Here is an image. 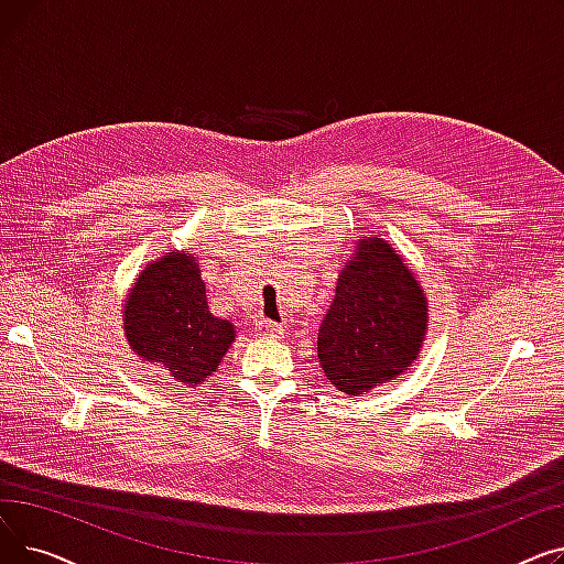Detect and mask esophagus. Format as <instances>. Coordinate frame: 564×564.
<instances>
[{
  "instance_id": "obj_1",
  "label": "esophagus",
  "mask_w": 564,
  "mask_h": 564,
  "mask_svg": "<svg viewBox=\"0 0 564 564\" xmlns=\"http://www.w3.org/2000/svg\"><path fill=\"white\" fill-rule=\"evenodd\" d=\"M256 332H258V336H262V338H283V327L281 324H274V322H270V319H258V324H256Z\"/></svg>"
}]
</instances>
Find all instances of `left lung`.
<instances>
[{"instance_id": "obj_1", "label": "left lung", "mask_w": 564, "mask_h": 564, "mask_svg": "<svg viewBox=\"0 0 564 564\" xmlns=\"http://www.w3.org/2000/svg\"><path fill=\"white\" fill-rule=\"evenodd\" d=\"M427 297L409 262L379 235L343 262L317 332V359L343 395H366L411 368L427 336Z\"/></svg>"}]
</instances>
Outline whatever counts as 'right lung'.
I'll return each mask as SVG.
<instances>
[{
	"label": "right lung",
	"instance_id": "obj_1",
	"mask_svg": "<svg viewBox=\"0 0 564 564\" xmlns=\"http://www.w3.org/2000/svg\"><path fill=\"white\" fill-rule=\"evenodd\" d=\"M123 332L141 361L162 366L183 389L198 387L235 343V324L207 306L200 264L189 251L148 262L123 304Z\"/></svg>",
	"mask_w": 564,
	"mask_h": 564
}]
</instances>
